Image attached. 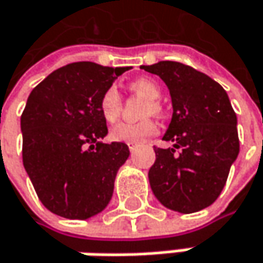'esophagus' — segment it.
Wrapping results in <instances>:
<instances>
[{"label": "esophagus", "mask_w": 263, "mask_h": 263, "mask_svg": "<svg viewBox=\"0 0 263 263\" xmlns=\"http://www.w3.org/2000/svg\"><path fill=\"white\" fill-rule=\"evenodd\" d=\"M127 145H128V149H130V151H135V149H136V144H133V142H128Z\"/></svg>", "instance_id": "esophagus-1"}]
</instances>
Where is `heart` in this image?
Returning <instances> with one entry per match:
<instances>
[{
  "label": "heart",
  "instance_id": "b5f03b06",
  "mask_svg": "<svg viewBox=\"0 0 263 263\" xmlns=\"http://www.w3.org/2000/svg\"><path fill=\"white\" fill-rule=\"evenodd\" d=\"M130 89L142 97H147L148 103L144 109V116L157 115L162 110V104L157 100L160 97V86L154 80L142 77L130 83ZM101 115L107 122H115L122 112V100L115 86H110L100 100ZM157 133V124L153 119H142L139 122H121L110 130L109 138L115 142H142L149 136Z\"/></svg>",
  "mask_w": 263,
  "mask_h": 263
}]
</instances>
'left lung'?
I'll list each match as a JSON object with an SVG mask.
<instances>
[{"label": "left lung", "instance_id": "left-lung-1", "mask_svg": "<svg viewBox=\"0 0 263 263\" xmlns=\"http://www.w3.org/2000/svg\"><path fill=\"white\" fill-rule=\"evenodd\" d=\"M142 69L165 82L173 101L163 139L174 147H154L156 160L148 171L151 191L171 211L198 212L219 197L238 157L236 114L222 86L187 65L163 60Z\"/></svg>", "mask_w": 263, "mask_h": 263}]
</instances>
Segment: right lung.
<instances>
[{"instance_id":"right-lung-1","label":"right lung","mask_w":263,"mask_h":263,"mask_svg":"<svg viewBox=\"0 0 263 263\" xmlns=\"http://www.w3.org/2000/svg\"><path fill=\"white\" fill-rule=\"evenodd\" d=\"M128 69L76 62L31 90L21 116L22 162L49 212L87 219L109 204L130 151L124 142H100L107 135L100 100Z\"/></svg>"}]
</instances>
